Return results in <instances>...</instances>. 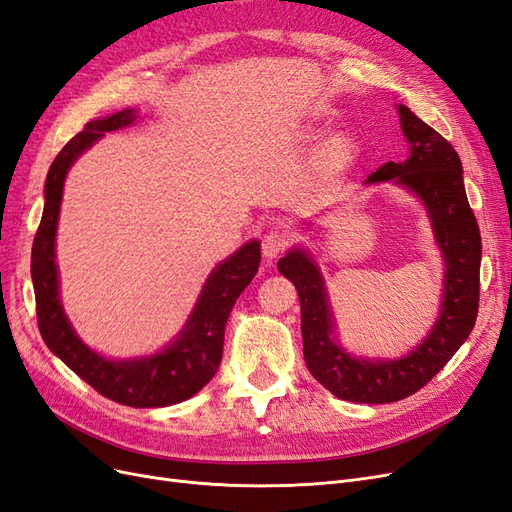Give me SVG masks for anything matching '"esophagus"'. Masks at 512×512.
Instances as JSON below:
<instances>
[{
	"label": "esophagus",
	"instance_id": "esophagus-1",
	"mask_svg": "<svg viewBox=\"0 0 512 512\" xmlns=\"http://www.w3.org/2000/svg\"><path fill=\"white\" fill-rule=\"evenodd\" d=\"M290 237L286 231H279V228H271V231L262 237V256L264 258H275L288 248Z\"/></svg>",
	"mask_w": 512,
	"mask_h": 512
}]
</instances>
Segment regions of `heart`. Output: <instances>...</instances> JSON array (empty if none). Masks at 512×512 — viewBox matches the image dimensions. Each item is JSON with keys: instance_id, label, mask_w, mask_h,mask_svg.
I'll return each mask as SVG.
<instances>
[{"instance_id": "1", "label": "heart", "mask_w": 512, "mask_h": 512, "mask_svg": "<svg viewBox=\"0 0 512 512\" xmlns=\"http://www.w3.org/2000/svg\"><path fill=\"white\" fill-rule=\"evenodd\" d=\"M324 133H326L324 125H307V127L298 131L296 142L301 146H311ZM358 152H360V148H358V142H356L354 135L347 133V131L332 133L322 144V148L317 150V154H315V171L320 175H326V178H330V175L343 173L345 169H349L351 165L356 163Z\"/></svg>"}]
</instances>
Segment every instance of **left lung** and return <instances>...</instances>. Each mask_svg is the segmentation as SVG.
<instances>
[{"instance_id": "8db88e82", "label": "left lung", "mask_w": 512, "mask_h": 512, "mask_svg": "<svg viewBox=\"0 0 512 512\" xmlns=\"http://www.w3.org/2000/svg\"><path fill=\"white\" fill-rule=\"evenodd\" d=\"M409 158L385 163L364 184L392 182L424 203L434 241L445 262L443 301L432 330L407 356L358 358L339 343L337 322L320 264L305 250L292 248L277 271L296 286L301 298L303 354L309 373L341 400L385 404L421 390L464 345L479 311L481 233L468 205L462 161L447 139L398 105Z\"/></svg>"}]
</instances>
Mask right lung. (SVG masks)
Returning <instances> with one entry per match:
<instances>
[{"label":"right lung","instance_id":"obj_1","mask_svg":"<svg viewBox=\"0 0 512 512\" xmlns=\"http://www.w3.org/2000/svg\"><path fill=\"white\" fill-rule=\"evenodd\" d=\"M135 110L86 122L52 161L44 184V211L31 250V279L38 326L48 349L101 396L135 409H156L195 396L211 381L222 360L224 328L239 294L248 288L260 264V241H248L218 262L205 279L195 309L182 332L167 347L142 358H105L88 347L69 324L59 298L55 239L67 171L95 142L133 125Z\"/></svg>","mask_w":512,"mask_h":512}]
</instances>
